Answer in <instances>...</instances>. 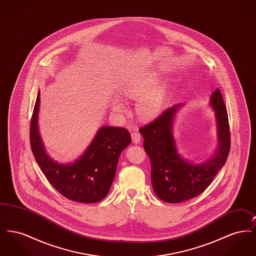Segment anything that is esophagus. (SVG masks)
<instances>
[{"label":"esophagus","mask_w":256,"mask_h":256,"mask_svg":"<svg viewBox=\"0 0 256 256\" xmlns=\"http://www.w3.org/2000/svg\"><path fill=\"white\" fill-rule=\"evenodd\" d=\"M132 142L134 144H139L141 141V134L138 132H134L132 134Z\"/></svg>","instance_id":"34e87169"}]
</instances>
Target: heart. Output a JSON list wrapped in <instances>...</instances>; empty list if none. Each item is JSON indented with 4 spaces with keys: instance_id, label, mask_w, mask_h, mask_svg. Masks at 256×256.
<instances>
[{
    "instance_id": "obj_1",
    "label": "heart",
    "mask_w": 256,
    "mask_h": 256,
    "mask_svg": "<svg viewBox=\"0 0 256 256\" xmlns=\"http://www.w3.org/2000/svg\"><path fill=\"white\" fill-rule=\"evenodd\" d=\"M160 78L154 72L143 74L137 78L130 80L122 87V95L130 100H138L135 110L137 116L145 121L158 117L164 108L169 95V86L166 82H158ZM111 108L114 112H124L122 102L115 98L111 102Z\"/></svg>"
}]
</instances>
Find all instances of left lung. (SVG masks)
Returning a JSON list of instances; mask_svg holds the SVG:
<instances>
[{"label": "left lung", "instance_id": "left-lung-1", "mask_svg": "<svg viewBox=\"0 0 256 256\" xmlns=\"http://www.w3.org/2000/svg\"><path fill=\"white\" fill-rule=\"evenodd\" d=\"M215 113L218 146L211 158L194 162L178 152L174 137V122L183 104L165 110L154 121L139 130L144 138V148L150 160V180L156 195L163 202L178 204L202 193L224 165L230 150L228 111L219 89L210 98Z\"/></svg>", "mask_w": 256, "mask_h": 256}]
</instances>
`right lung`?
I'll return each instance as SVG.
<instances>
[{"label":"right lung","mask_w":256,"mask_h":256,"mask_svg":"<svg viewBox=\"0 0 256 256\" xmlns=\"http://www.w3.org/2000/svg\"><path fill=\"white\" fill-rule=\"evenodd\" d=\"M40 92L30 121V146L38 165L52 186L65 198L82 204L102 200L110 192L119 156L132 142L122 128H98L86 152L74 162L60 163L47 154L38 130Z\"/></svg>","instance_id":"obj_1"}]
</instances>
